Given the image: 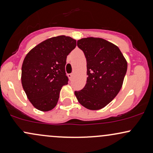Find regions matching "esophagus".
<instances>
[{"mask_svg": "<svg viewBox=\"0 0 153 153\" xmlns=\"http://www.w3.org/2000/svg\"><path fill=\"white\" fill-rule=\"evenodd\" d=\"M68 78H69L70 80H72V78H73V74L71 73V74H68Z\"/></svg>", "mask_w": 153, "mask_h": 153, "instance_id": "esophagus-1", "label": "esophagus"}]
</instances>
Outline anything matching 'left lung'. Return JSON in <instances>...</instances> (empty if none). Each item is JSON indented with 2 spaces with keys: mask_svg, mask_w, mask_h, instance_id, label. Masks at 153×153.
Returning a JSON list of instances; mask_svg holds the SVG:
<instances>
[{
  "mask_svg": "<svg viewBox=\"0 0 153 153\" xmlns=\"http://www.w3.org/2000/svg\"><path fill=\"white\" fill-rule=\"evenodd\" d=\"M77 45L86 58L88 77L85 87L75 95L85 108L101 109L122 88L127 62L117 45L102 38H82Z\"/></svg>",
  "mask_w": 153,
  "mask_h": 153,
  "instance_id": "left-lung-1",
  "label": "left lung"
}]
</instances>
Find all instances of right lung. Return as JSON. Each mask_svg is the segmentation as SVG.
<instances>
[{
	"instance_id": "1",
	"label": "right lung",
	"mask_w": 153,
	"mask_h": 153,
	"mask_svg": "<svg viewBox=\"0 0 153 153\" xmlns=\"http://www.w3.org/2000/svg\"><path fill=\"white\" fill-rule=\"evenodd\" d=\"M76 47V40L65 35L45 40L28 52L22 68V84L28 99L36 109L52 110L59 92L68 84L67 56Z\"/></svg>"
}]
</instances>
